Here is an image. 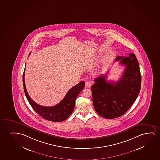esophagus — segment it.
<instances>
[{
	"label": "esophagus",
	"mask_w": 160,
	"mask_h": 160,
	"mask_svg": "<svg viewBox=\"0 0 160 160\" xmlns=\"http://www.w3.org/2000/svg\"><path fill=\"white\" fill-rule=\"evenodd\" d=\"M85 86L87 88H89V87L91 86V83L89 81H86L85 82Z\"/></svg>",
	"instance_id": "1"
}]
</instances>
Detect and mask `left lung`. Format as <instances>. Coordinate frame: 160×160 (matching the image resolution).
<instances>
[{"label":"left lung","mask_w":160,"mask_h":160,"mask_svg":"<svg viewBox=\"0 0 160 160\" xmlns=\"http://www.w3.org/2000/svg\"><path fill=\"white\" fill-rule=\"evenodd\" d=\"M115 61L125 67L118 81H106L107 74L94 79L91 87L93 104L98 114L105 118L122 116L134 103L139 93L141 75L135 54L129 57L118 56Z\"/></svg>","instance_id":"obj_1"}]
</instances>
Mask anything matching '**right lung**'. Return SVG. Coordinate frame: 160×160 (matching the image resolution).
I'll list each match as a JSON object with an SVG mask.
<instances>
[{
	"label": "right lung",
	"mask_w": 160,
	"mask_h": 160,
	"mask_svg": "<svg viewBox=\"0 0 160 160\" xmlns=\"http://www.w3.org/2000/svg\"><path fill=\"white\" fill-rule=\"evenodd\" d=\"M25 69L23 74L24 90L29 104L33 110L43 118L54 122H62L68 118L74 110L77 96L85 87V81H81L77 85L71 88L60 103L52 107H46L36 104L31 99L28 93L24 81Z\"/></svg>",
	"instance_id": "add662e5"
}]
</instances>
